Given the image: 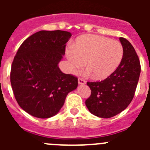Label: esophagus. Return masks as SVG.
<instances>
[{
	"label": "esophagus",
	"instance_id": "esophagus-1",
	"mask_svg": "<svg viewBox=\"0 0 150 150\" xmlns=\"http://www.w3.org/2000/svg\"><path fill=\"white\" fill-rule=\"evenodd\" d=\"M78 83H79V85H85L86 84V81H85L83 79L79 78V79H78Z\"/></svg>",
	"mask_w": 150,
	"mask_h": 150
}]
</instances>
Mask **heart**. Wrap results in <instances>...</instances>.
<instances>
[{
	"mask_svg": "<svg viewBox=\"0 0 150 150\" xmlns=\"http://www.w3.org/2000/svg\"><path fill=\"white\" fill-rule=\"evenodd\" d=\"M124 50L120 41L93 34L77 38L75 46L67 49L66 55L71 72L86 64L93 77L104 79L110 76L120 66Z\"/></svg>",
	"mask_w": 150,
	"mask_h": 150,
	"instance_id": "1",
	"label": "heart"
}]
</instances>
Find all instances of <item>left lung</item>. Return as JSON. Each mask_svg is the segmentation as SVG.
Segmentation results:
<instances>
[{
  "label": "left lung",
  "instance_id": "left-lung-1",
  "mask_svg": "<svg viewBox=\"0 0 150 150\" xmlns=\"http://www.w3.org/2000/svg\"><path fill=\"white\" fill-rule=\"evenodd\" d=\"M124 54L120 66L107 79L88 82L91 95L86 105L91 113L100 118H110L124 110L132 102L140 74V64L129 41L120 38Z\"/></svg>",
  "mask_w": 150,
  "mask_h": 150
}]
</instances>
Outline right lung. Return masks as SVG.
<instances>
[{"instance_id":"1","label":"right lung","mask_w":150,"mask_h":150,"mask_svg":"<svg viewBox=\"0 0 150 150\" xmlns=\"http://www.w3.org/2000/svg\"><path fill=\"white\" fill-rule=\"evenodd\" d=\"M71 36L64 30H40L24 41L13 59V94L21 108L34 117L56 115L67 94L77 87V78L59 67Z\"/></svg>"}]
</instances>
